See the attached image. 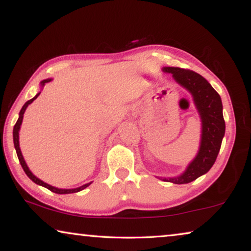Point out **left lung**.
<instances>
[{"label":"left lung","mask_w":251,"mask_h":251,"mask_svg":"<svg viewBox=\"0 0 251 251\" xmlns=\"http://www.w3.org/2000/svg\"><path fill=\"white\" fill-rule=\"evenodd\" d=\"M163 71L171 73L178 84L189 91L201 115V139L197 156L180 176L163 178V180L174 184H188L209 171L218 156L226 128L222 99L211 85L196 72L179 67H164Z\"/></svg>","instance_id":"left-lung-1"}]
</instances>
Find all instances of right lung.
I'll list each match as a JSON object with an SVG mask.
<instances>
[{
  "label": "right lung",
  "mask_w": 251,
  "mask_h": 251,
  "mask_svg": "<svg viewBox=\"0 0 251 251\" xmlns=\"http://www.w3.org/2000/svg\"><path fill=\"white\" fill-rule=\"evenodd\" d=\"M50 80H52L50 78L42 80V82H41V86H44V85H45L46 83L50 82ZM40 94H41V92L39 93V94H36L35 96H34L32 100H27L26 103H25V104L23 105V107H22V109H21V112H20L19 120H18V122H16V124L14 125V128H13V142H14V147H15L16 154H18V157H19V160H20L21 166H22V168L24 169L25 174H26V175L29 177V179H32V180H33L34 182H35V184H37V185L43 186V187H45V188L50 189V192H53V193H55V194H72V193L80 192V190H83V189L86 188V187L90 186V185L92 184V182H88V184H85V185H83V186L78 187V188H74V189H61V188H56V187H53V186H50V185H49V184H46V182H44L43 180L39 179V178H37L35 175H33L32 172L29 171L28 167H27V165H26V163H25V160H24V158H23V155H22V152H21V150H20L19 131H20V128H21V124H22L23 115H24V113H25V109H26L27 106H28L29 104H31L34 100L37 99V96H39Z\"/></svg>",
  "instance_id": "add662e5"
}]
</instances>
